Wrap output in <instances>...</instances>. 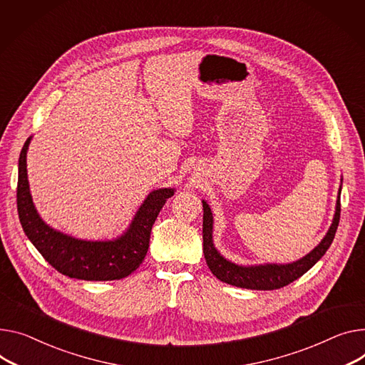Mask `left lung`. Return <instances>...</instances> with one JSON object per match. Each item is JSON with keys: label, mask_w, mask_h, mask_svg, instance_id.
Here are the masks:
<instances>
[{"label": "left lung", "mask_w": 365, "mask_h": 365, "mask_svg": "<svg viewBox=\"0 0 365 365\" xmlns=\"http://www.w3.org/2000/svg\"><path fill=\"white\" fill-rule=\"evenodd\" d=\"M341 187L336 199L334 215L331 225L327 230L323 240L310 251V253L301 257L299 260L291 263H263V264H237L223 257L213 244V213L206 200L203 203V253L210 272L222 282L257 291H272L289 285L294 280L301 277L305 272L310 270L324 255L330 247L336 230L339 225L341 217Z\"/></svg>", "instance_id": "1"}]
</instances>
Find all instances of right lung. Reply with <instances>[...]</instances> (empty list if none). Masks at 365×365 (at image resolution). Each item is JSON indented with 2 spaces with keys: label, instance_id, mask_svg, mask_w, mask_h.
I'll list each match as a JSON object with an SVG mask.
<instances>
[{
  "label": "right lung",
  "instance_id": "1",
  "mask_svg": "<svg viewBox=\"0 0 365 365\" xmlns=\"http://www.w3.org/2000/svg\"><path fill=\"white\" fill-rule=\"evenodd\" d=\"M32 135L26 140L19 158L17 210L21 228L42 257L60 273L81 280H117L131 274L146 257L150 231L175 188H158L140 205L128 228L112 240H81L49 227L38 213L27 180V149Z\"/></svg>",
  "mask_w": 365,
  "mask_h": 365
}]
</instances>
